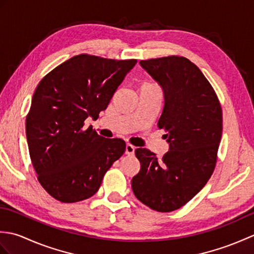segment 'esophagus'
Returning a JSON list of instances; mask_svg holds the SVG:
<instances>
[{
  "label": "esophagus",
  "mask_w": 254,
  "mask_h": 254,
  "mask_svg": "<svg viewBox=\"0 0 254 254\" xmlns=\"http://www.w3.org/2000/svg\"><path fill=\"white\" fill-rule=\"evenodd\" d=\"M134 152H135V147L133 146L131 144H127L126 146V154L127 155H133Z\"/></svg>",
  "instance_id": "1"
}]
</instances>
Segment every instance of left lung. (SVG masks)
<instances>
[{
  "label": "left lung",
  "instance_id": "left-lung-1",
  "mask_svg": "<svg viewBox=\"0 0 254 254\" xmlns=\"http://www.w3.org/2000/svg\"><path fill=\"white\" fill-rule=\"evenodd\" d=\"M164 90L158 127L165 128L169 150L163 157L135 149L141 163L132 178L139 201L157 212L182 207L202 190L216 166L223 112L212 85L187 58L170 56L139 62Z\"/></svg>",
  "mask_w": 254,
  "mask_h": 254
}]
</instances>
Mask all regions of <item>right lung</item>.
<instances>
[{
  "mask_svg": "<svg viewBox=\"0 0 254 254\" xmlns=\"http://www.w3.org/2000/svg\"><path fill=\"white\" fill-rule=\"evenodd\" d=\"M136 60L78 55L40 80L26 118L32 166L42 188L62 203H75L99 190L108 169L126 152L121 138H105L88 117L106 110Z\"/></svg>",
  "mask_w": 254,
  "mask_h": 254,
  "instance_id": "right-lung-1",
  "label": "right lung"
}]
</instances>
